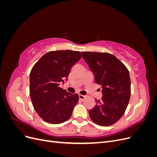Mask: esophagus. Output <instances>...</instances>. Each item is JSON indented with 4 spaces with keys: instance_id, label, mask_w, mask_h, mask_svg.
<instances>
[{
    "instance_id": "1",
    "label": "esophagus",
    "mask_w": 157,
    "mask_h": 157,
    "mask_svg": "<svg viewBox=\"0 0 157 157\" xmlns=\"http://www.w3.org/2000/svg\"><path fill=\"white\" fill-rule=\"evenodd\" d=\"M79 99H81V100H83V99L86 98V96H83V95H81V94H79Z\"/></svg>"
}]
</instances>
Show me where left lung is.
I'll use <instances>...</instances> for the list:
<instances>
[{"label":"left lung","instance_id":"8db88e82","mask_svg":"<svg viewBox=\"0 0 157 157\" xmlns=\"http://www.w3.org/2000/svg\"><path fill=\"white\" fill-rule=\"evenodd\" d=\"M82 56L101 85V101L89 111L96 124L107 126L115 124L124 115L130 101L131 82L129 71L115 56L109 53L82 52Z\"/></svg>","mask_w":157,"mask_h":157}]
</instances>
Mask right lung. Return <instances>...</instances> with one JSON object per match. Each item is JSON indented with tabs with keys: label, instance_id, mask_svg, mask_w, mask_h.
<instances>
[{
	"label": "right lung",
	"instance_id": "1",
	"mask_svg": "<svg viewBox=\"0 0 157 157\" xmlns=\"http://www.w3.org/2000/svg\"><path fill=\"white\" fill-rule=\"evenodd\" d=\"M81 58L78 51L58 50L45 54L33 66L29 76L33 107L46 122L60 124L71 117L78 95L59 87L67 80L71 68Z\"/></svg>",
	"mask_w": 157,
	"mask_h": 157
}]
</instances>
